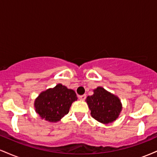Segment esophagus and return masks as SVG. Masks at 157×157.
<instances>
[{
  "mask_svg": "<svg viewBox=\"0 0 157 157\" xmlns=\"http://www.w3.org/2000/svg\"><path fill=\"white\" fill-rule=\"evenodd\" d=\"M86 98V94H83V95H80V96H79V99H80V100H85Z\"/></svg>",
  "mask_w": 157,
  "mask_h": 157,
  "instance_id": "1",
  "label": "esophagus"
}]
</instances>
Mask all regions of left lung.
Wrapping results in <instances>:
<instances>
[{
  "label": "left lung",
  "mask_w": 157,
  "mask_h": 157,
  "mask_svg": "<svg viewBox=\"0 0 157 157\" xmlns=\"http://www.w3.org/2000/svg\"><path fill=\"white\" fill-rule=\"evenodd\" d=\"M94 119L103 124L111 123L118 118L122 111V103L118 97L102 87L94 90V94L86 100Z\"/></svg>",
  "instance_id": "1"
}]
</instances>
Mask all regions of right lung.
Masks as SVG:
<instances>
[{"mask_svg":"<svg viewBox=\"0 0 157 157\" xmlns=\"http://www.w3.org/2000/svg\"><path fill=\"white\" fill-rule=\"evenodd\" d=\"M77 100L75 91L57 84L40 94L35 101V111L42 119L56 122L67 114L72 102Z\"/></svg>","mask_w":157,"mask_h":157,"instance_id":"right-lung-1","label":"right lung"}]
</instances>
